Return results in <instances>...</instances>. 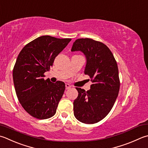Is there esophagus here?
Segmentation results:
<instances>
[{
	"label": "esophagus",
	"mask_w": 148,
	"mask_h": 148,
	"mask_svg": "<svg viewBox=\"0 0 148 148\" xmlns=\"http://www.w3.org/2000/svg\"><path fill=\"white\" fill-rule=\"evenodd\" d=\"M65 86H66V90H69V89L71 88V86L69 85V84H66Z\"/></svg>",
	"instance_id": "1"
}]
</instances>
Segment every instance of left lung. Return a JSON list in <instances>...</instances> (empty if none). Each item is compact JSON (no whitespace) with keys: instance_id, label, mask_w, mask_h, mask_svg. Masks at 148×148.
Here are the masks:
<instances>
[{"instance_id":"left-lung-1","label":"left lung","mask_w":148,"mask_h":148,"mask_svg":"<svg viewBox=\"0 0 148 148\" xmlns=\"http://www.w3.org/2000/svg\"><path fill=\"white\" fill-rule=\"evenodd\" d=\"M80 51L86 58L84 74L92 84L86 91L76 88L77 98L73 102L74 115L84 124H95L107 116L117 98L120 80L116 60L106 45L91 38L75 40L71 51Z\"/></svg>"}]
</instances>
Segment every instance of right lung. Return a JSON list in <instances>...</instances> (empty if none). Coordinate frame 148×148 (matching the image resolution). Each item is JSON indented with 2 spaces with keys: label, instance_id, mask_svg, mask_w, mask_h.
<instances>
[{
  "label": "right lung",
  "instance_id": "add662e5",
  "mask_svg": "<svg viewBox=\"0 0 148 148\" xmlns=\"http://www.w3.org/2000/svg\"><path fill=\"white\" fill-rule=\"evenodd\" d=\"M71 40L41 36L26 44L18 55L13 70L14 86L22 106L33 117L46 119L56 113L65 84L44 80V73Z\"/></svg>",
  "mask_w": 148,
  "mask_h": 148
}]
</instances>
